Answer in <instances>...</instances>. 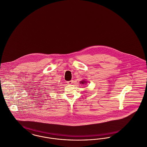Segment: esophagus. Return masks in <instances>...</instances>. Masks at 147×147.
Wrapping results in <instances>:
<instances>
[{
	"label": "esophagus",
	"instance_id": "esophagus-1",
	"mask_svg": "<svg viewBox=\"0 0 147 147\" xmlns=\"http://www.w3.org/2000/svg\"><path fill=\"white\" fill-rule=\"evenodd\" d=\"M67 84H68V85H71V84H73V80L68 81V82H67Z\"/></svg>",
	"mask_w": 147,
	"mask_h": 147
}]
</instances>
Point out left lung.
I'll return each mask as SVG.
<instances>
[{
	"label": "left lung",
	"mask_w": 147,
	"mask_h": 147,
	"mask_svg": "<svg viewBox=\"0 0 147 147\" xmlns=\"http://www.w3.org/2000/svg\"><path fill=\"white\" fill-rule=\"evenodd\" d=\"M86 83V81H82V82H80V83H82V84H85Z\"/></svg>",
	"instance_id": "8db88e82"
}]
</instances>
